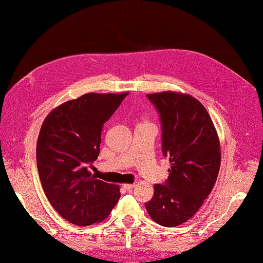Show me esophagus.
Wrapping results in <instances>:
<instances>
[{
    "label": "esophagus",
    "mask_w": 263,
    "mask_h": 263,
    "mask_svg": "<svg viewBox=\"0 0 263 263\" xmlns=\"http://www.w3.org/2000/svg\"><path fill=\"white\" fill-rule=\"evenodd\" d=\"M134 186H135V184H129V183H127V184H124V185H123V187H124L125 190H127V191L132 190Z\"/></svg>",
    "instance_id": "1"
}]
</instances>
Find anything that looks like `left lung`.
Wrapping results in <instances>:
<instances>
[{
	"label": "left lung",
	"mask_w": 263,
	"mask_h": 263,
	"mask_svg": "<svg viewBox=\"0 0 263 263\" xmlns=\"http://www.w3.org/2000/svg\"><path fill=\"white\" fill-rule=\"evenodd\" d=\"M161 121L162 154L169 158V178L155 185L145 204L149 216L164 227H176L200 210L213 190L220 166V145L212 118L189 94H147Z\"/></svg>",
	"instance_id": "1"
}]
</instances>
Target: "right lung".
Wrapping results in <instances>:
<instances>
[{
    "mask_svg": "<svg viewBox=\"0 0 263 263\" xmlns=\"http://www.w3.org/2000/svg\"><path fill=\"white\" fill-rule=\"evenodd\" d=\"M128 93H87L45 118L36 159L44 192L61 217L78 226L104 220L117 204L119 186L95 179L87 165L100 154L104 124Z\"/></svg>",
    "mask_w": 263,
    "mask_h": 263,
    "instance_id": "obj_1",
    "label": "right lung"
}]
</instances>
